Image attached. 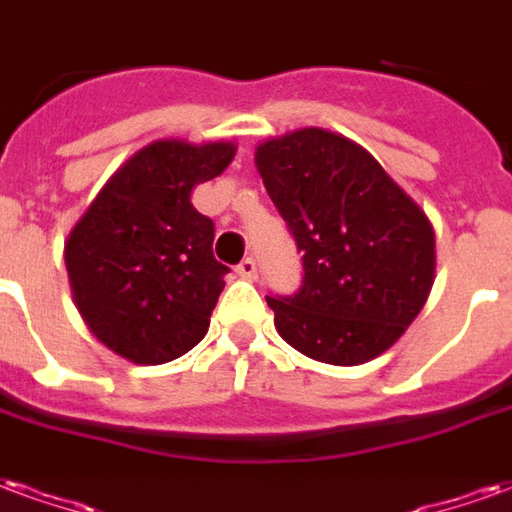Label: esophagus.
I'll list each match as a JSON object with an SVG mask.
<instances>
[{"label": "esophagus", "instance_id": "34e87169", "mask_svg": "<svg viewBox=\"0 0 512 512\" xmlns=\"http://www.w3.org/2000/svg\"><path fill=\"white\" fill-rule=\"evenodd\" d=\"M237 275L245 278V281H253V278H256V261H253L251 256H248V259H242L240 264H237Z\"/></svg>", "mask_w": 512, "mask_h": 512}]
</instances>
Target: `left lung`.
<instances>
[{
	"mask_svg": "<svg viewBox=\"0 0 512 512\" xmlns=\"http://www.w3.org/2000/svg\"><path fill=\"white\" fill-rule=\"evenodd\" d=\"M256 169L302 251V283L267 297L311 360L363 365L393 346L434 286V229L371 152L302 128L256 147Z\"/></svg>",
	"mask_w": 512,
	"mask_h": 512,
	"instance_id": "obj_1",
	"label": "left lung"
}]
</instances>
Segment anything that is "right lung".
<instances>
[{
	"mask_svg": "<svg viewBox=\"0 0 512 512\" xmlns=\"http://www.w3.org/2000/svg\"><path fill=\"white\" fill-rule=\"evenodd\" d=\"M231 158L229 141H155L108 179L67 237L78 313L130 363H171L207 335L229 267L215 259V223L190 190Z\"/></svg>",
	"mask_w": 512,
	"mask_h": 512,
	"instance_id": "obj_1",
	"label": "right lung"
}]
</instances>
